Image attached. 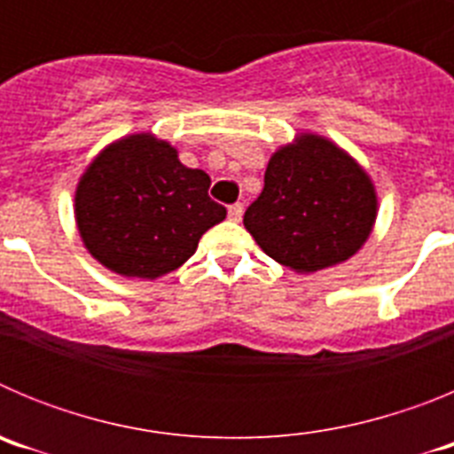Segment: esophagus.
<instances>
[{"label": "esophagus", "instance_id": "1", "mask_svg": "<svg viewBox=\"0 0 454 454\" xmlns=\"http://www.w3.org/2000/svg\"><path fill=\"white\" fill-rule=\"evenodd\" d=\"M243 218V204H231L230 207V220L231 223H239Z\"/></svg>", "mask_w": 454, "mask_h": 454}]
</instances>
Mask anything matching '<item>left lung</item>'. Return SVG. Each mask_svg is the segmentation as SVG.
<instances>
[{"label": "left lung", "mask_w": 454, "mask_h": 454, "mask_svg": "<svg viewBox=\"0 0 454 454\" xmlns=\"http://www.w3.org/2000/svg\"><path fill=\"white\" fill-rule=\"evenodd\" d=\"M375 215V188L362 166L332 140L302 134L270 156L243 224L275 262L316 272L350 259Z\"/></svg>", "instance_id": "1"}]
</instances>
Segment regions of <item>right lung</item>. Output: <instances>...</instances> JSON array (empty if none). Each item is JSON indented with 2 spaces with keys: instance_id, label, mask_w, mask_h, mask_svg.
Returning a JSON list of instances; mask_svg holds the SVG:
<instances>
[{
  "instance_id": "1",
  "label": "right lung",
  "mask_w": 454,
  "mask_h": 454,
  "mask_svg": "<svg viewBox=\"0 0 454 454\" xmlns=\"http://www.w3.org/2000/svg\"><path fill=\"white\" fill-rule=\"evenodd\" d=\"M211 177L179 161L152 134L115 140L79 179L74 218L83 246L108 270L156 279L195 254L227 208L208 198Z\"/></svg>"
}]
</instances>
